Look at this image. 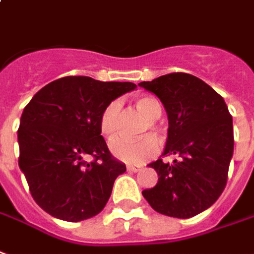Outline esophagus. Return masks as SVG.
Instances as JSON below:
<instances>
[{
  "mask_svg": "<svg viewBox=\"0 0 254 254\" xmlns=\"http://www.w3.org/2000/svg\"><path fill=\"white\" fill-rule=\"evenodd\" d=\"M127 169L129 170V172L136 173V172H140V170H141V166H139V165H127Z\"/></svg>",
  "mask_w": 254,
  "mask_h": 254,
  "instance_id": "obj_1",
  "label": "esophagus"
}]
</instances>
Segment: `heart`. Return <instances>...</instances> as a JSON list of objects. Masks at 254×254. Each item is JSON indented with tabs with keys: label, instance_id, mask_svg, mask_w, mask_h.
<instances>
[{
	"label": "heart",
	"instance_id": "heart-1",
	"mask_svg": "<svg viewBox=\"0 0 254 254\" xmlns=\"http://www.w3.org/2000/svg\"><path fill=\"white\" fill-rule=\"evenodd\" d=\"M134 106L139 113L144 115L147 122L141 132L147 133L150 129L155 134L164 133V127L158 121L162 115V106L154 96H140L134 100ZM122 103L120 100L110 102L100 114L99 127L103 136L113 137L120 130L121 125ZM110 150L118 159L127 164H143L147 159H151L159 151L157 139L151 134H145L137 139L115 137L110 141Z\"/></svg>",
	"mask_w": 254,
	"mask_h": 254
}]
</instances>
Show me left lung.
Wrapping results in <instances>:
<instances>
[{
	"label": "left lung",
	"instance_id": "left-lung-1",
	"mask_svg": "<svg viewBox=\"0 0 254 254\" xmlns=\"http://www.w3.org/2000/svg\"><path fill=\"white\" fill-rule=\"evenodd\" d=\"M139 85L164 104L169 120L164 155L177 157L172 164L159 158L148 165L159 177L143 196L158 213L196 216L226 189L234 152L231 114L224 99L191 74L170 72Z\"/></svg>",
	"mask_w": 254,
	"mask_h": 254
}]
</instances>
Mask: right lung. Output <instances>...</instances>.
Masks as SVG:
<instances>
[{
    "mask_svg": "<svg viewBox=\"0 0 254 254\" xmlns=\"http://www.w3.org/2000/svg\"><path fill=\"white\" fill-rule=\"evenodd\" d=\"M136 88L70 75L38 90L23 110L19 166L34 201L65 221L96 216L127 166L115 159L100 134L103 109ZM90 155V163L84 157Z\"/></svg>",
    "mask_w": 254,
    "mask_h": 254,
    "instance_id": "right-lung-1",
    "label": "right lung"
}]
</instances>
